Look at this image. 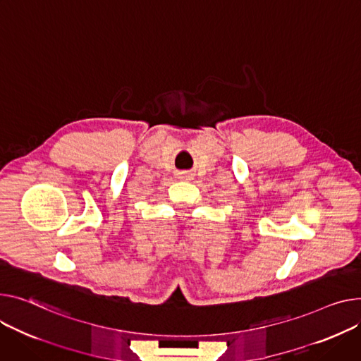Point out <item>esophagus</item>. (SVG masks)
<instances>
[{
    "instance_id": "1",
    "label": "esophagus",
    "mask_w": 361,
    "mask_h": 361,
    "mask_svg": "<svg viewBox=\"0 0 361 361\" xmlns=\"http://www.w3.org/2000/svg\"><path fill=\"white\" fill-rule=\"evenodd\" d=\"M183 178H185V180L190 178V174L188 173H183Z\"/></svg>"
}]
</instances>
